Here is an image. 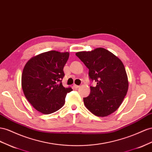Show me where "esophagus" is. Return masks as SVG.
Segmentation results:
<instances>
[{"instance_id": "esophagus-1", "label": "esophagus", "mask_w": 152, "mask_h": 152, "mask_svg": "<svg viewBox=\"0 0 152 152\" xmlns=\"http://www.w3.org/2000/svg\"><path fill=\"white\" fill-rule=\"evenodd\" d=\"M80 87V86H78V85H76V84H73V88H74L75 89H77L79 88Z\"/></svg>"}]
</instances>
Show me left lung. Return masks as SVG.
<instances>
[{
    "label": "left lung",
    "mask_w": 152,
    "mask_h": 152,
    "mask_svg": "<svg viewBox=\"0 0 152 152\" xmlns=\"http://www.w3.org/2000/svg\"><path fill=\"white\" fill-rule=\"evenodd\" d=\"M75 55L89 69V77L96 86L83 98L87 109L93 114L104 117L118 109L126 95L129 82L124 64L113 53L103 48Z\"/></svg>",
    "instance_id": "left-lung-1"
}]
</instances>
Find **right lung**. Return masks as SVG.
<instances>
[{
  "label": "right lung",
  "mask_w": 152,
  "mask_h": 152,
  "mask_svg": "<svg viewBox=\"0 0 152 152\" xmlns=\"http://www.w3.org/2000/svg\"><path fill=\"white\" fill-rule=\"evenodd\" d=\"M68 57V52L48 51L32 57L24 66L23 91L38 111L45 114L57 111L64 105L67 93L72 91L61 83Z\"/></svg>",
  "instance_id": "add662e5"
}]
</instances>
